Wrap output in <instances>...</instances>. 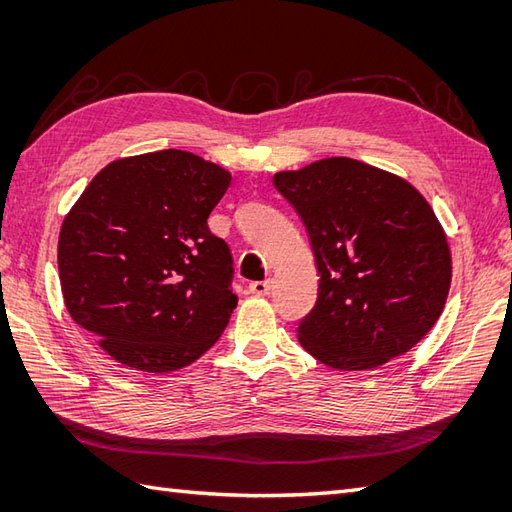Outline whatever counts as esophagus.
Here are the masks:
<instances>
[{"mask_svg":"<svg viewBox=\"0 0 512 512\" xmlns=\"http://www.w3.org/2000/svg\"><path fill=\"white\" fill-rule=\"evenodd\" d=\"M271 290H273V280H262V282L250 284V292L256 294V297H267Z\"/></svg>","mask_w":512,"mask_h":512,"instance_id":"esophagus-1","label":"esophagus"}]
</instances>
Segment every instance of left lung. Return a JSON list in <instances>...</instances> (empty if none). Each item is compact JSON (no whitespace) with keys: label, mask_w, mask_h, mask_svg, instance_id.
Returning a JSON list of instances; mask_svg holds the SVG:
<instances>
[{"label":"left lung","mask_w":512,"mask_h":512,"mask_svg":"<svg viewBox=\"0 0 512 512\" xmlns=\"http://www.w3.org/2000/svg\"><path fill=\"white\" fill-rule=\"evenodd\" d=\"M316 256L318 299L301 346L333 369L361 371L406 354L438 322L451 288L446 235L416 188L352 158L273 177Z\"/></svg>","instance_id":"left-lung-1"}]
</instances>
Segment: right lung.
Returning <instances> with one entry per match:
<instances>
[{
	"mask_svg": "<svg viewBox=\"0 0 512 512\" xmlns=\"http://www.w3.org/2000/svg\"><path fill=\"white\" fill-rule=\"evenodd\" d=\"M228 185V170L190 151H153L104 166L66 215V307L117 363L166 374L220 339L235 269L207 218Z\"/></svg>",
	"mask_w": 512,
	"mask_h": 512,
	"instance_id": "1",
	"label": "right lung"
}]
</instances>
